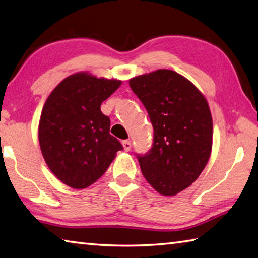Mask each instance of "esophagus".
I'll use <instances>...</instances> for the list:
<instances>
[{
  "instance_id": "obj_1",
  "label": "esophagus",
  "mask_w": 258,
  "mask_h": 258,
  "mask_svg": "<svg viewBox=\"0 0 258 258\" xmlns=\"http://www.w3.org/2000/svg\"><path fill=\"white\" fill-rule=\"evenodd\" d=\"M123 147L125 151H130L131 147H132V143H131V141H128V140H125V141H123Z\"/></svg>"
}]
</instances>
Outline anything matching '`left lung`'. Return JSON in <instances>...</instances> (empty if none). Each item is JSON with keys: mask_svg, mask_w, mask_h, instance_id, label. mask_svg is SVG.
Returning a JSON list of instances; mask_svg holds the SVG:
<instances>
[{"mask_svg": "<svg viewBox=\"0 0 258 258\" xmlns=\"http://www.w3.org/2000/svg\"><path fill=\"white\" fill-rule=\"evenodd\" d=\"M153 126V144L139 156L145 179L158 193L172 196L198 179L212 150L208 101L189 80L171 70H157L130 80Z\"/></svg>", "mask_w": 258, "mask_h": 258, "instance_id": "left-lung-1", "label": "left lung"}]
</instances>
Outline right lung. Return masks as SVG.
<instances>
[{"label": "right lung", "mask_w": 258, "mask_h": 258, "mask_svg": "<svg viewBox=\"0 0 258 258\" xmlns=\"http://www.w3.org/2000/svg\"><path fill=\"white\" fill-rule=\"evenodd\" d=\"M121 81L72 74L56 87L41 111L38 139L50 171L72 188L90 186L105 174L123 150L110 135V119L100 105Z\"/></svg>", "instance_id": "1"}]
</instances>
